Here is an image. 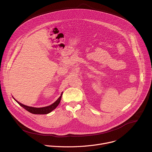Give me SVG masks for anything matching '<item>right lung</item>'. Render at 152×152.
Returning a JSON list of instances; mask_svg holds the SVG:
<instances>
[{"label":"right lung","mask_w":152,"mask_h":152,"mask_svg":"<svg viewBox=\"0 0 152 152\" xmlns=\"http://www.w3.org/2000/svg\"><path fill=\"white\" fill-rule=\"evenodd\" d=\"M62 95V93H61L60 97L57 99V100L56 102H55L53 104H52L49 106H48L42 107H34L28 106L25 105L22 103L18 102L14 97L13 98L21 107H23V108H25V109L26 111H28V112H29L32 114H49L50 112H52L53 110H54L55 108L58 106V105L59 104V103L61 102Z\"/></svg>","instance_id":"right-lung-1"}]
</instances>
